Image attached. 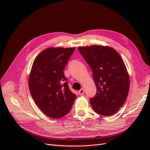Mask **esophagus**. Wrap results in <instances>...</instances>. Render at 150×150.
Listing matches in <instances>:
<instances>
[{"label": "esophagus", "mask_w": 150, "mask_h": 150, "mask_svg": "<svg viewBox=\"0 0 150 150\" xmlns=\"http://www.w3.org/2000/svg\"><path fill=\"white\" fill-rule=\"evenodd\" d=\"M84 89H80L79 91H78V93L79 95H83L84 94Z\"/></svg>", "instance_id": "34e87169"}]
</instances>
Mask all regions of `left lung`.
<instances>
[{"label": "left lung", "mask_w": 150, "mask_h": 150, "mask_svg": "<svg viewBox=\"0 0 150 150\" xmlns=\"http://www.w3.org/2000/svg\"><path fill=\"white\" fill-rule=\"evenodd\" d=\"M78 50L91 68L96 94L89 99L98 114L110 116L123 105L129 89V78L125 63L116 50L93 45Z\"/></svg>", "instance_id": "1"}]
</instances>
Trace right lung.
<instances>
[{
	"label": "right lung",
	"mask_w": 150,
	"mask_h": 150,
	"mask_svg": "<svg viewBox=\"0 0 150 150\" xmlns=\"http://www.w3.org/2000/svg\"><path fill=\"white\" fill-rule=\"evenodd\" d=\"M75 48H48L34 60L29 88L35 103L45 115L59 119L71 110L76 95L70 90L64 69Z\"/></svg>",
	"instance_id": "right-lung-1"
}]
</instances>
